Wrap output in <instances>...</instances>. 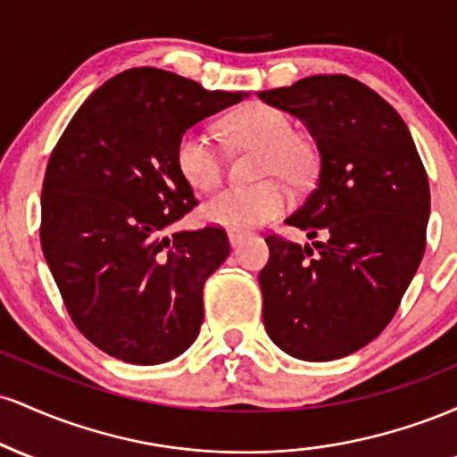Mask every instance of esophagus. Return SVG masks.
I'll list each match as a JSON object with an SVG mask.
<instances>
[{"instance_id": "34e87169", "label": "esophagus", "mask_w": 457, "mask_h": 457, "mask_svg": "<svg viewBox=\"0 0 457 457\" xmlns=\"http://www.w3.org/2000/svg\"><path fill=\"white\" fill-rule=\"evenodd\" d=\"M245 238H246L245 232H232V229L228 232V240H229V245H232V246H238Z\"/></svg>"}]
</instances>
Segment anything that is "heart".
Masks as SVG:
<instances>
[{
    "label": "heart",
    "instance_id": "b5f03b06",
    "mask_svg": "<svg viewBox=\"0 0 457 457\" xmlns=\"http://www.w3.org/2000/svg\"><path fill=\"white\" fill-rule=\"evenodd\" d=\"M229 141L238 148L262 152L258 174L281 176L292 185H303L316 171V152L307 139L295 133L290 115L264 103L236 109L223 122ZM176 165L185 180L197 191L217 187L223 178V154L208 135L187 130L176 145ZM290 206V191L279 180H264L253 187H228L214 193L202 206V219L232 232H249L279 217Z\"/></svg>",
    "mask_w": 457,
    "mask_h": 457
}]
</instances>
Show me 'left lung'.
Instances as JSON below:
<instances>
[{
  "instance_id": "8db88e82",
  "label": "left lung",
  "mask_w": 457,
  "mask_h": 457,
  "mask_svg": "<svg viewBox=\"0 0 457 457\" xmlns=\"http://www.w3.org/2000/svg\"><path fill=\"white\" fill-rule=\"evenodd\" d=\"M258 96L316 139L318 185L286 223L324 236L312 246L266 238V333L295 359H342L385 330L421 264L426 167L400 113L353 77H305Z\"/></svg>"
}]
</instances>
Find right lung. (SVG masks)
<instances>
[{
    "label": "right lung",
    "instance_id": "add662e5",
    "mask_svg": "<svg viewBox=\"0 0 457 457\" xmlns=\"http://www.w3.org/2000/svg\"><path fill=\"white\" fill-rule=\"evenodd\" d=\"M249 94L161 68L120 72L72 115L43 182L40 243L75 327L135 365L176 359L204 322V283L229 255L221 228L167 236L195 206L178 139Z\"/></svg>",
    "mask_w": 457,
    "mask_h": 457
}]
</instances>
